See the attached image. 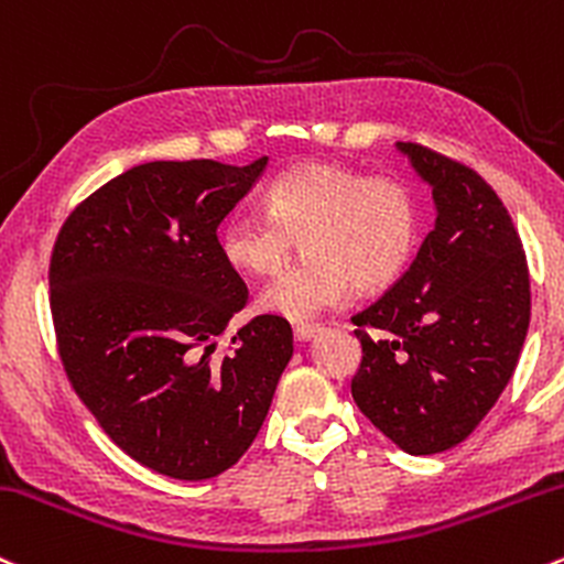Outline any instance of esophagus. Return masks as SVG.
<instances>
[{"label": "esophagus", "mask_w": 564, "mask_h": 564, "mask_svg": "<svg viewBox=\"0 0 564 564\" xmlns=\"http://www.w3.org/2000/svg\"><path fill=\"white\" fill-rule=\"evenodd\" d=\"M318 332H321V326L300 324V326H294V339L296 343H307V339H313Z\"/></svg>", "instance_id": "1"}]
</instances>
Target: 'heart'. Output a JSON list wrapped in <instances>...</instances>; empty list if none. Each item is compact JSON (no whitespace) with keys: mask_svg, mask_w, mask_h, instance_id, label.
<instances>
[{"mask_svg":"<svg viewBox=\"0 0 564 564\" xmlns=\"http://www.w3.org/2000/svg\"><path fill=\"white\" fill-rule=\"evenodd\" d=\"M423 232V212L410 184L337 163H300L264 189V214L235 212L219 227V251L246 275L275 272L305 238L307 262L262 286L257 307L307 324L339 307L356 283L388 286L410 268Z\"/></svg>","mask_w":564,"mask_h":564,"instance_id":"b5f03b06","label":"heart"}]
</instances>
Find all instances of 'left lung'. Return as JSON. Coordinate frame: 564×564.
<instances>
[{
    "mask_svg": "<svg viewBox=\"0 0 564 564\" xmlns=\"http://www.w3.org/2000/svg\"><path fill=\"white\" fill-rule=\"evenodd\" d=\"M431 187L436 225L410 270L352 315L358 410L410 455L471 436L509 386L530 326L522 240L495 189L468 165L399 141Z\"/></svg>",
    "mask_w": 564,
    "mask_h": 564,
    "instance_id": "1",
    "label": "left lung"
}]
</instances>
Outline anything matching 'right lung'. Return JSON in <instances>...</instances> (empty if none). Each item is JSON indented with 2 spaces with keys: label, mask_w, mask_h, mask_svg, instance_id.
I'll list each match as a JSON object with an SVG mask.
<instances>
[{
  "label": "right lung",
  "mask_w": 564,
  "mask_h": 564,
  "mask_svg": "<svg viewBox=\"0 0 564 564\" xmlns=\"http://www.w3.org/2000/svg\"><path fill=\"white\" fill-rule=\"evenodd\" d=\"M268 169L216 160L135 165L79 203L51 259L66 377L111 442L171 479L235 466L268 417L292 326L257 315L216 358L246 283L216 230Z\"/></svg>",
  "instance_id": "right-lung-1"
}]
</instances>
